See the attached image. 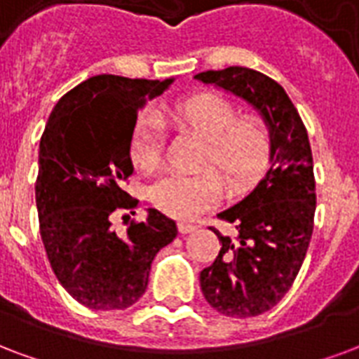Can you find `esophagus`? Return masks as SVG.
I'll list each match as a JSON object with an SVG mask.
<instances>
[{
	"mask_svg": "<svg viewBox=\"0 0 359 359\" xmlns=\"http://www.w3.org/2000/svg\"><path fill=\"white\" fill-rule=\"evenodd\" d=\"M196 229V225L193 223H187V221H182V223H177V231L182 234H187V233H193Z\"/></svg>",
	"mask_w": 359,
	"mask_h": 359,
	"instance_id": "1",
	"label": "esophagus"
}]
</instances>
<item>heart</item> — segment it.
I'll return each mask as SVG.
<instances>
[{"label": "heart", "mask_w": 359, "mask_h": 359, "mask_svg": "<svg viewBox=\"0 0 359 359\" xmlns=\"http://www.w3.org/2000/svg\"><path fill=\"white\" fill-rule=\"evenodd\" d=\"M233 102L214 93H201L168 107L172 125L206 140L204 164L214 166L233 191L250 187L265 172L271 136L255 117H236ZM163 157V132L149 118L140 121L130 140V161L142 172L155 170ZM215 172L166 174L151 187V201L176 219H193L221 198Z\"/></svg>", "instance_id": "b5f03b06"}]
</instances>
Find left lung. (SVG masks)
<instances>
[{"label": "left lung", "instance_id": "left-lung-1", "mask_svg": "<svg viewBox=\"0 0 359 359\" xmlns=\"http://www.w3.org/2000/svg\"><path fill=\"white\" fill-rule=\"evenodd\" d=\"M195 79L248 102L271 136V168L250 195L221 212L236 233L212 229L221 250L201 272L202 295L212 309L233 318L259 316L292 287L309 250L316 212L311 142L290 96L261 72L231 66Z\"/></svg>", "mask_w": 359, "mask_h": 359}]
</instances>
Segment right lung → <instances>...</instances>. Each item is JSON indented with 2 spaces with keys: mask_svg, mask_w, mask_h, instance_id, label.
<instances>
[{
  "mask_svg": "<svg viewBox=\"0 0 359 359\" xmlns=\"http://www.w3.org/2000/svg\"><path fill=\"white\" fill-rule=\"evenodd\" d=\"M174 83L94 75L64 94L39 142L36 204L39 233L56 278L93 311H125L147 290L151 263L176 238V221L158 210L117 233L111 221L134 215L138 201L130 140L138 111Z\"/></svg>",
  "mask_w": 359,
  "mask_h": 359,
  "instance_id": "obj_1",
  "label": "right lung"
}]
</instances>
